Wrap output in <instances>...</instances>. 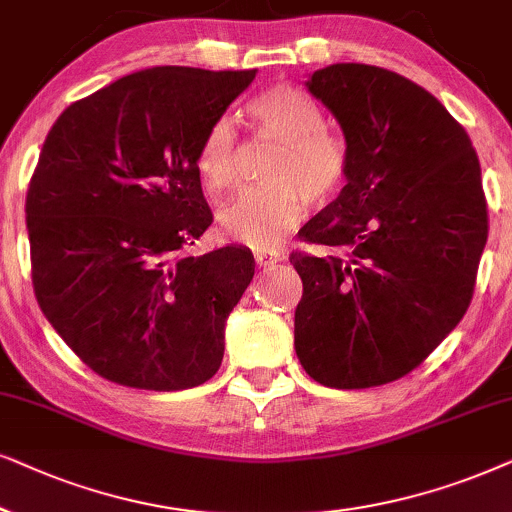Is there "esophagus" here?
<instances>
[{
    "label": "esophagus",
    "mask_w": 512,
    "mask_h": 512,
    "mask_svg": "<svg viewBox=\"0 0 512 512\" xmlns=\"http://www.w3.org/2000/svg\"><path fill=\"white\" fill-rule=\"evenodd\" d=\"M281 260V255H276V252H255V264L257 267H269V264H274Z\"/></svg>",
    "instance_id": "esophagus-1"
}]
</instances>
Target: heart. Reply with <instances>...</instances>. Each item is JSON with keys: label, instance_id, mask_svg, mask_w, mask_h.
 Listing matches in <instances>:
<instances>
[{"label": "heart", "instance_id": "1", "mask_svg": "<svg viewBox=\"0 0 512 512\" xmlns=\"http://www.w3.org/2000/svg\"><path fill=\"white\" fill-rule=\"evenodd\" d=\"M260 135L278 142L267 180L271 185L243 192L217 215L229 241L255 250H274L302 222L306 203L335 194L349 170L344 140L325 128V117L309 95L278 84L255 95L245 107ZM196 170L208 192L220 194L236 182V126L222 114L196 147Z\"/></svg>", "mask_w": 512, "mask_h": 512}]
</instances>
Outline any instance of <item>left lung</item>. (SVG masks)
Wrapping results in <instances>:
<instances>
[{
    "mask_svg": "<svg viewBox=\"0 0 512 512\" xmlns=\"http://www.w3.org/2000/svg\"><path fill=\"white\" fill-rule=\"evenodd\" d=\"M349 149L346 185L304 224L323 257L302 278L295 351L330 388H370L424 363L459 325L487 243V201L468 133L438 98L391 70L337 63L306 81Z\"/></svg>",
    "mask_w": 512,
    "mask_h": 512,
    "instance_id": "obj_1",
    "label": "left lung"
}]
</instances>
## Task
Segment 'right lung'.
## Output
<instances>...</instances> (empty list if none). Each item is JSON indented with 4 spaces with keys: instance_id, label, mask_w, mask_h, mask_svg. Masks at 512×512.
Wrapping results in <instances>:
<instances>
[{
    "instance_id": "obj_1",
    "label": "right lung",
    "mask_w": 512,
    "mask_h": 512,
    "mask_svg": "<svg viewBox=\"0 0 512 512\" xmlns=\"http://www.w3.org/2000/svg\"><path fill=\"white\" fill-rule=\"evenodd\" d=\"M257 70L152 67L72 102L25 201L39 309L95 374L182 391L220 370L252 252L187 255L213 222L196 147Z\"/></svg>"
}]
</instances>
